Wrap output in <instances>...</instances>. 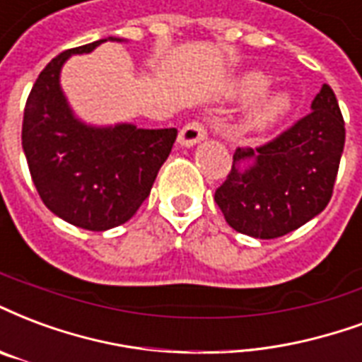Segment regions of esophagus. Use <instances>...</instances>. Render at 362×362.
<instances>
[{
    "label": "esophagus",
    "instance_id": "esophagus-1",
    "mask_svg": "<svg viewBox=\"0 0 362 362\" xmlns=\"http://www.w3.org/2000/svg\"><path fill=\"white\" fill-rule=\"evenodd\" d=\"M205 136H207V128H205V124L199 122V120H192V122H188L186 127L182 128L180 134H178V144L184 147L195 146V144L202 141Z\"/></svg>",
    "mask_w": 362,
    "mask_h": 362
}]
</instances>
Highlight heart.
<instances>
[{
  "instance_id": "1",
  "label": "heart",
  "mask_w": 362,
  "mask_h": 362,
  "mask_svg": "<svg viewBox=\"0 0 362 362\" xmlns=\"http://www.w3.org/2000/svg\"><path fill=\"white\" fill-rule=\"evenodd\" d=\"M269 88V78L264 74H249L240 82V93L243 98H259L261 93L267 92ZM291 99L286 93H276L251 111L247 119V127L253 130H264V128L272 127L276 120H280L284 115L290 111Z\"/></svg>"
}]
</instances>
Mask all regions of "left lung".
<instances>
[{"mask_svg":"<svg viewBox=\"0 0 362 362\" xmlns=\"http://www.w3.org/2000/svg\"><path fill=\"white\" fill-rule=\"evenodd\" d=\"M309 115L259 147H238L215 202L240 234L272 240L322 213L344 153L345 122L330 86Z\"/></svg>","mask_w":362,"mask_h":362,"instance_id":"obj_1","label":"left lung"}]
</instances>
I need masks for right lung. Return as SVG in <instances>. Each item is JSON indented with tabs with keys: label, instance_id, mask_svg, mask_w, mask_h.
I'll use <instances>...</instances> for the list:
<instances>
[{
	"label": "right lung",
	"instance_id": "obj_1",
	"mask_svg": "<svg viewBox=\"0 0 362 362\" xmlns=\"http://www.w3.org/2000/svg\"><path fill=\"white\" fill-rule=\"evenodd\" d=\"M103 42L52 59L32 86L23 119V149L44 205L92 232L115 228L136 215L178 136L176 128L88 127L72 115L59 86L61 66Z\"/></svg>",
	"mask_w": 362,
	"mask_h": 362
}]
</instances>
